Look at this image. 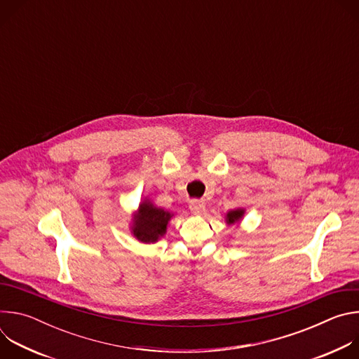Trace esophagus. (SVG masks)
I'll list each match as a JSON object with an SVG mask.
<instances>
[{
  "instance_id": "esophagus-1",
  "label": "esophagus",
  "mask_w": 359,
  "mask_h": 359,
  "mask_svg": "<svg viewBox=\"0 0 359 359\" xmlns=\"http://www.w3.org/2000/svg\"><path fill=\"white\" fill-rule=\"evenodd\" d=\"M189 208L194 215H201L204 212V209H206V204H204V201H201V200L194 198V200H190Z\"/></svg>"
}]
</instances>
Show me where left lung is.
<instances>
[{
	"label": "left lung",
	"instance_id": "1",
	"mask_svg": "<svg viewBox=\"0 0 359 359\" xmlns=\"http://www.w3.org/2000/svg\"><path fill=\"white\" fill-rule=\"evenodd\" d=\"M244 216V209H234V210H230L227 215H226V223L230 226V224H236L238 223Z\"/></svg>",
	"mask_w": 359,
	"mask_h": 359
}]
</instances>
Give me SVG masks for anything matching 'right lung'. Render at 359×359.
<instances>
[{
    "label": "right lung",
    "mask_w": 359,
    "mask_h": 359,
    "mask_svg": "<svg viewBox=\"0 0 359 359\" xmlns=\"http://www.w3.org/2000/svg\"><path fill=\"white\" fill-rule=\"evenodd\" d=\"M173 215L168 210L156 208L149 200L139 204L136 215H133L132 234L142 243H156L166 234L168 224Z\"/></svg>",
    "instance_id": "1"
}]
</instances>
